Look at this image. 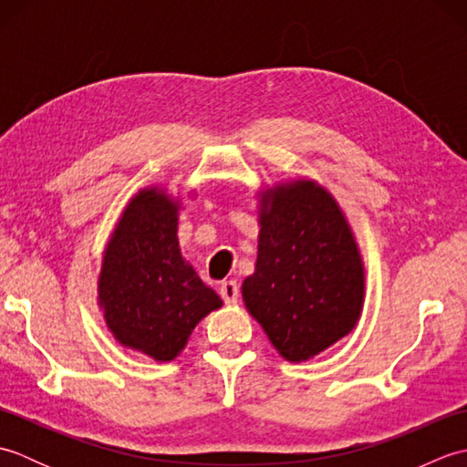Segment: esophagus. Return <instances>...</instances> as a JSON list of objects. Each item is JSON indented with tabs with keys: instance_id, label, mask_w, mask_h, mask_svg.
<instances>
[{
	"instance_id": "obj_1",
	"label": "esophagus",
	"mask_w": 467,
	"mask_h": 467,
	"mask_svg": "<svg viewBox=\"0 0 467 467\" xmlns=\"http://www.w3.org/2000/svg\"><path fill=\"white\" fill-rule=\"evenodd\" d=\"M221 296L226 305H234L239 301V285L236 281H223L221 283Z\"/></svg>"
}]
</instances>
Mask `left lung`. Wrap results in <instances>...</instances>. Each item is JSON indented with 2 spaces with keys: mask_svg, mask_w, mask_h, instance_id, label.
I'll use <instances>...</instances> for the list:
<instances>
[{
  "mask_svg": "<svg viewBox=\"0 0 467 467\" xmlns=\"http://www.w3.org/2000/svg\"><path fill=\"white\" fill-rule=\"evenodd\" d=\"M259 256L246 309L286 361H306L349 333L363 306V263L335 198L313 181L263 194Z\"/></svg>",
  "mask_w": 467,
  "mask_h": 467,
  "instance_id": "1",
  "label": "left lung"
}]
</instances>
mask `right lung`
I'll list each match as a JSON object with an SVG mask.
<instances>
[{"label":"right lung","mask_w":467,"mask_h":467,"mask_svg":"<svg viewBox=\"0 0 467 467\" xmlns=\"http://www.w3.org/2000/svg\"><path fill=\"white\" fill-rule=\"evenodd\" d=\"M178 202L144 188L126 206L104 251L98 301L114 337L172 361L196 323L223 305L178 249Z\"/></svg>","instance_id":"right-lung-1"}]
</instances>
